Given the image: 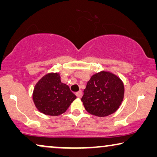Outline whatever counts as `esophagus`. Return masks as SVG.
I'll return each mask as SVG.
<instances>
[{
  "mask_svg": "<svg viewBox=\"0 0 157 157\" xmlns=\"http://www.w3.org/2000/svg\"><path fill=\"white\" fill-rule=\"evenodd\" d=\"M76 95L78 98H81V96H82V91H78V92H76Z\"/></svg>",
  "mask_w": 157,
  "mask_h": 157,
  "instance_id": "esophagus-1",
  "label": "esophagus"
}]
</instances>
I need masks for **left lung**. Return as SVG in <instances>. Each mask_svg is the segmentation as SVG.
<instances>
[{
	"mask_svg": "<svg viewBox=\"0 0 157 157\" xmlns=\"http://www.w3.org/2000/svg\"><path fill=\"white\" fill-rule=\"evenodd\" d=\"M124 96V86L121 79L112 73L102 71L88 81L81 101L89 113L104 117L117 111Z\"/></svg>",
	"mask_w": 157,
	"mask_h": 157,
	"instance_id": "1",
	"label": "left lung"
}]
</instances>
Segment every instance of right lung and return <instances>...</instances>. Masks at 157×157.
<instances>
[{
    "label": "right lung",
    "instance_id": "obj_1",
    "mask_svg": "<svg viewBox=\"0 0 157 157\" xmlns=\"http://www.w3.org/2000/svg\"><path fill=\"white\" fill-rule=\"evenodd\" d=\"M76 96L61 81L59 73H48L36 83L33 100L38 111L48 116L65 113Z\"/></svg>",
    "mask_w": 157,
    "mask_h": 157
}]
</instances>
